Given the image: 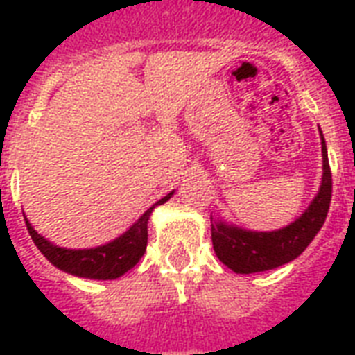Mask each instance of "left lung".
<instances>
[{"instance_id":"1","label":"left lung","mask_w":355,"mask_h":355,"mask_svg":"<svg viewBox=\"0 0 355 355\" xmlns=\"http://www.w3.org/2000/svg\"><path fill=\"white\" fill-rule=\"evenodd\" d=\"M322 139V182L317 197L297 221L272 232H252L211 219V243L217 258L237 275H250L289 263L306 250L326 221L331 200V171Z\"/></svg>"}]
</instances>
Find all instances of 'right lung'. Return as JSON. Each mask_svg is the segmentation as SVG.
I'll return each mask as SVG.
<instances>
[{
  "label": "right lung",
  "instance_id": "right-lung-1",
  "mask_svg": "<svg viewBox=\"0 0 355 355\" xmlns=\"http://www.w3.org/2000/svg\"><path fill=\"white\" fill-rule=\"evenodd\" d=\"M171 193H167L156 205H153L132 227L128 228L123 236L116 237L114 241L101 245L96 248H62L47 241L31 227L29 221L25 219L27 230H29L33 241L44 256L51 261L57 269L68 272V275L80 276V278H92V280H116L130 270L138 263L147 248V223H149L150 211L155 206L164 205L166 200L171 199Z\"/></svg>",
  "mask_w": 355,
  "mask_h": 355
}]
</instances>
